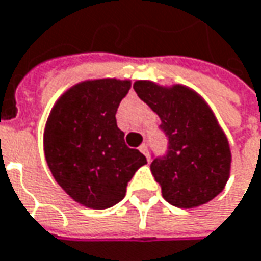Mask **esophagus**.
I'll return each mask as SVG.
<instances>
[{"mask_svg":"<svg viewBox=\"0 0 261 261\" xmlns=\"http://www.w3.org/2000/svg\"><path fill=\"white\" fill-rule=\"evenodd\" d=\"M139 151L144 154V155L146 156V160H148V163H149V152H148V146L145 145V144H142V145L139 146Z\"/></svg>","mask_w":261,"mask_h":261,"instance_id":"34e87169","label":"esophagus"}]
</instances>
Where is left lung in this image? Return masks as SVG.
<instances>
[{
	"mask_svg": "<svg viewBox=\"0 0 261 261\" xmlns=\"http://www.w3.org/2000/svg\"><path fill=\"white\" fill-rule=\"evenodd\" d=\"M136 94L161 119L167 151L152 154L151 173L163 197L177 207H195L219 195L229 177L231 151L226 136L206 103L181 86L161 88L136 81Z\"/></svg>",
	"mask_w": 261,
	"mask_h": 261,
	"instance_id": "1",
	"label": "left lung"
}]
</instances>
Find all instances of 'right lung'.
<instances>
[{"mask_svg": "<svg viewBox=\"0 0 261 261\" xmlns=\"http://www.w3.org/2000/svg\"><path fill=\"white\" fill-rule=\"evenodd\" d=\"M129 81L94 80L76 84L54 106L45 130L52 174L74 200L93 209L119 203L146 158L125 144L116 112Z\"/></svg>", "mask_w": 261, "mask_h": 261, "instance_id": "right-lung-1", "label": "right lung"}]
</instances>
